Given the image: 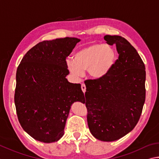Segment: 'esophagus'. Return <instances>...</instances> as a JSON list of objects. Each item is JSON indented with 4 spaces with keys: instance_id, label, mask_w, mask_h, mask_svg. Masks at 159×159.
Masks as SVG:
<instances>
[{
    "instance_id": "obj_1",
    "label": "esophagus",
    "mask_w": 159,
    "mask_h": 159,
    "mask_svg": "<svg viewBox=\"0 0 159 159\" xmlns=\"http://www.w3.org/2000/svg\"><path fill=\"white\" fill-rule=\"evenodd\" d=\"M81 89H82V91L83 92V93H85L86 91V87H85V85L84 84V83H82L81 84Z\"/></svg>"
}]
</instances>
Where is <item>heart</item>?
Instances as JSON below:
<instances>
[{"label":"heart","mask_w":159,"mask_h":159,"mask_svg":"<svg viewBox=\"0 0 159 159\" xmlns=\"http://www.w3.org/2000/svg\"><path fill=\"white\" fill-rule=\"evenodd\" d=\"M115 59L116 52L111 46L93 44L77 51L73 60H67V65L74 76H82L87 70L89 76L98 79L108 74Z\"/></svg>","instance_id":"obj_1"}]
</instances>
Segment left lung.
I'll use <instances>...</instances> for the list:
<instances>
[{
    "label": "left lung",
    "mask_w": 159,
    "mask_h": 159,
    "mask_svg": "<svg viewBox=\"0 0 159 159\" xmlns=\"http://www.w3.org/2000/svg\"><path fill=\"white\" fill-rule=\"evenodd\" d=\"M104 39L109 45H116L119 57L105 76L85 83L83 103L92 135L111 142L137 125L145 101L146 71L139 54L125 38L106 35Z\"/></svg>",
    "instance_id": "8db88e82"
}]
</instances>
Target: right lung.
Here are the masks:
<instances>
[{
    "instance_id": "add662e5",
    "label": "right lung",
    "mask_w": 159,
    "mask_h": 159,
    "mask_svg": "<svg viewBox=\"0 0 159 159\" xmlns=\"http://www.w3.org/2000/svg\"><path fill=\"white\" fill-rule=\"evenodd\" d=\"M80 41L65 37L38 43L17 67L14 103L24 131L40 142L50 143L64 135L72 103L85 102L80 84L66 79V57Z\"/></svg>"
}]
</instances>
